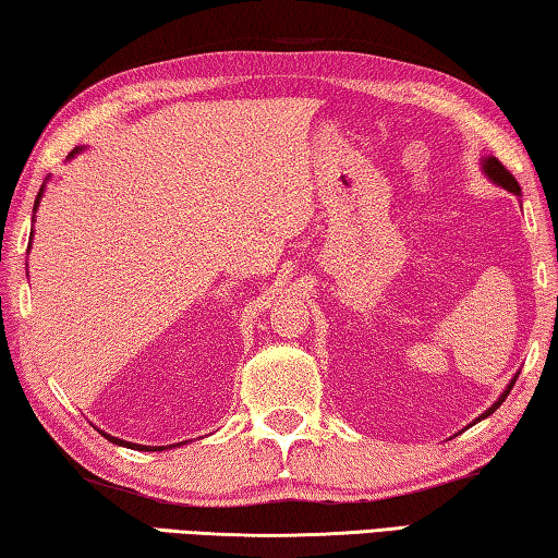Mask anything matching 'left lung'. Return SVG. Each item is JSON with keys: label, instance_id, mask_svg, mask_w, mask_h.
<instances>
[{"label": "left lung", "instance_id": "left-lung-1", "mask_svg": "<svg viewBox=\"0 0 558 558\" xmlns=\"http://www.w3.org/2000/svg\"><path fill=\"white\" fill-rule=\"evenodd\" d=\"M482 170H485V175H487L492 182H497V185H501L505 190H509V193H514V195L522 193V187H519V182L514 180V175H511V172H509L505 166H501V162H499L497 158H485V160H482ZM517 378H519V376H514V380H517ZM514 380H511L509 386H507V390L501 392L497 403L492 405V408H487L485 413H482L477 420H485L487 415L495 413V410H497L501 403H505V398L509 396V390H511V386H514Z\"/></svg>", "mask_w": 558, "mask_h": 558}]
</instances>
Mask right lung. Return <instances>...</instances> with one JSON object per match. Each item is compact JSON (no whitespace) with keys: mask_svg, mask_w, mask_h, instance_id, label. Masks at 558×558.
I'll return each mask as SVG.
<instances>
[{"mask_svg":"<svg viewBox=\"0 0 558 558\" xmlns=\"http://www.w3.org/2000/svg\"><path fill=\"white\" fill-rule=\"evenodd\" d=\"M81 148H73L71 150V155L69 158H73V155H76ZM41 195H44V185H41V190H39V195H36V203H34V209L39 207V199H41ZM106 435V433H104ZM108 440H111L113 445H123V447H131V450H143V452H160L162 447H150V445H135V442H125V440H118V437H111V435H106ZM180 445V442H178ZM168 447H175V445H168Z\"/></svg>","mask_w":558,"mask_h":558,"instance_id":"right-lung-1","label":"right lung"}]
</instances>
